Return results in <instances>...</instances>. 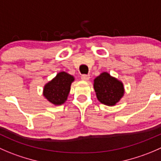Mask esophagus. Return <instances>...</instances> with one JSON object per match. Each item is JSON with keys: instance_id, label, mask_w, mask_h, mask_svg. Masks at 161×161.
Wrapping results in <instances>:
<instances>
[{"instance_id": "obj_1", "label": "esophagus", "mask_w": 161, "mask_h": 161, "mask_svg": "<svg viewBox=\"0 0 161 161\" xmlns=\"http://www.w3.org/2000/svg\"><path fill=\"white\" fill-rule=\"evenodd\" d=\"M81 79L83 81H88L90 79V75H83L81 76Z\"/></svg>"}]
</instances>
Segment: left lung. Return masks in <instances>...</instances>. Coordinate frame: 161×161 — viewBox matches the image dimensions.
Returning a JSON list of instances; mask_svg holds the SVG:
<instances>
[{
  "label": "left lung",
  "instance_id": "left-lung-1",
  "mask_svg": "<svg viewBox=\"0 0 161 161\" xmlns=\"http://www.w3.org/2000/svg\"><path fill=\"white\" fill-rule=\"evenodd\" d=\"M93 88L98 101L108 106L116 104L124 94L122 82L112 77L108 72H103L94 79Z\"/></svg>",
  "mask_w": 161,
  "mask_h": 161
}]
</instances>
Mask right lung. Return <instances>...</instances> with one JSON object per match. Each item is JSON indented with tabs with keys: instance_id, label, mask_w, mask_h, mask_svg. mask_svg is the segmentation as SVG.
<instances>
[{
	"instance_id": "add662e5",
	"label": "right lung",
	"mask_w": 161,
	"mask_h": 161,
	"mask_svg": "<svg viewBox=\"0 0 161 161\" xmlns=\"http://www.w3.org/2000/svg\"><path fill=\"white\" fill-rule=\"evenodd\" d=\"M74 80L75 78L72 75L61 71L45 85L43 95L52 104L60 105L68 99L71 85Z\"/></svg>"
}]
</instances>
